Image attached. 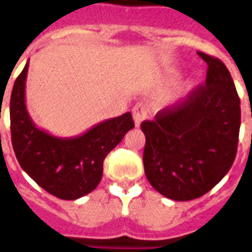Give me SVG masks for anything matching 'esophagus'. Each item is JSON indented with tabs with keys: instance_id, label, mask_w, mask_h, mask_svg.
<instances>
[{
	"instance_id": "obj_1",
	"label": "esophagus",
	"mask_w": 252,
	"mask_h": 252,
	"mask_svg": "<svg viewBox=\"0 0 252 252\" xmlns=\"http://www.w3.org/2000/svg\"><path fill=\"white\" fill-rule=\"evenodd\" d=\"M132 115H133V121H135V126H140L142 124V121L146 119V116H147V110H146V106L142 104V102H139L133 106V109H132Z\"/></svg>"
}]
</instances>
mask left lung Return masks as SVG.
Instances as JSON below:
<instances>
[{
    "instance_id": "left-lung-1",
    "label": "left lung",
    "mask_w": 252,
    "mask_h": 252,
    "mask_svg": "<svg viewBox=\"0 0 252 252\" xmlns=\"http://www.w3.org/2000/svg\"><path fill=\"white\" fill-rule=\"evenodd\" d=\"M197 54L208 64L205 83L142 123L146 177L175 201L194 200L215 188L238 151L240 99L232 77L220 59Z\"/></svg>"
}]
</instances>
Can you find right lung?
Returning a JSON list of instances; mask_svg holds the SVG:
<instances>
[{
  "label": "right lung",
  "instance_id": "1",
  "mask_svg": "<svg viewBox=\"0 0 252 252\" xmlns=\"http://www.w3.org/2000/svg\"><path fill=\"white\" fill-rule=\"evenodd\" d=\"M27 62L10 95L12 146L21 169L37 185L61 200H77L93 191L102 178L104 159L135 124L126 112L98 123L82 135L58 137L36 126L25 105Z\"/></svg>",
  "mask_w": 252,
  "mask_h": 252
}]
</instances>
